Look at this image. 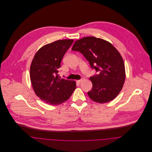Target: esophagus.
<instances>
[{
    "mask_svg": "<svg viewBox=\"0 0 152 152\" xmlns=\"http://www.w3.org/2000/svg\"><path fill=\"white\" fill-rule=\"evenodd\" d=\"M84 79L83 78H82V79H81V80H77V83H81V81H83V80Z\"/></svg>",
    "mask_w": 152,
    "mask_h": 152,
    "instance_id": "1",
    "label": "esophagus"
}]
</instances>
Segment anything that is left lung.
Returning a JSON list of instances; mask_svg holds the SVG:
<instances>
[{"mask_svg":"<svg viewBox=\"0 0 152 152\" xmlns=\"http://www.w3.org/2000/svg\"><path fill=\"white\" fill-rule=\"evenodd\" d=\"M71 50L82 53L97 72L89 78L92 88L88 92L89 97L101 104L115 99L125 80V64L119 51L108 42L95 37L76 41Z\"/></svg>","mask_w":152,"mask_h":152,"instance_id":"8db88e82","label":"left lung"}]
</instances>
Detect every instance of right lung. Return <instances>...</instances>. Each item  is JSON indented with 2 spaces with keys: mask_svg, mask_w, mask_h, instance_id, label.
I'll return each mask as SVG.
<instances>
[{
  "mask_svg": "<svg viewBox=\"0 0 152 152\" xmlns=\"http://www.w3.org/2000/svg\"><path fill=\"white\" fill-rule=\"evenodd\" d=\"M74 42L59 40L48 44L35 54L30 69V80L35 94L47 104L57 105L68 99L76 88L74 81L60 78L61 60Z\"/></svg>",
  "mask_w": 152,
  "mask_h": 152,
  "instance_id": "1",
  "label": "right lung"
}]
</instances>
